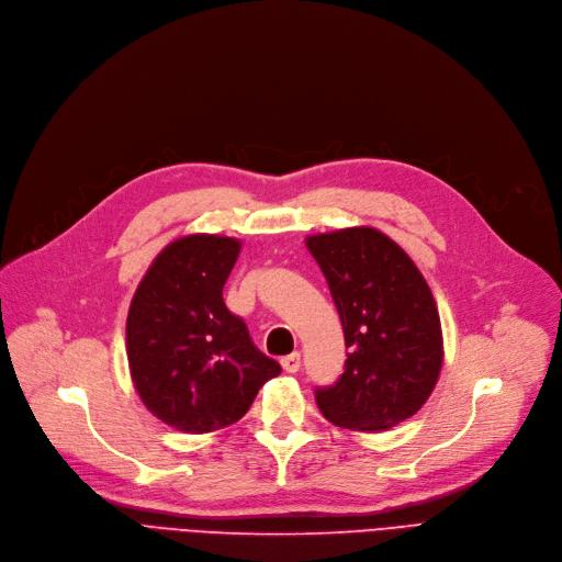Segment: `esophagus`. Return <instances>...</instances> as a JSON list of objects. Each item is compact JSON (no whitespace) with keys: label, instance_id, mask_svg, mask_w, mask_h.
I'll return each instance as SVG.
<instances>
[{"label":"esophagus","instance_id":"34e87169","mask_svg":"<svg viewBox=\"0 0 562 562\" xmlns=\"http://www.w3.org/2000/svg\"><path fill=\"white\" fill-rule=\"evenodd\" d=\"M282 369L286 373H296L301 369V352H291V356L282 358Z\"/></svg>","mask_w":562,"mask_h":562}]
</instances>
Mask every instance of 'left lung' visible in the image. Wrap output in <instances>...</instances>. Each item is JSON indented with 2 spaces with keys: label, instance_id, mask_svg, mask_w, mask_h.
I'll list each match as a JSON object with an SVG mask.
<instances>
[{
  "label": "left lung",
  "instance_id": "left-lung-1",
  "mask_svg": "<svg viewBox=\"0 0 562 562\" xmlns=\"http://www.w3.org/2000/svg\"><path fill=\"white\" fill-rule=\"evenodd\" d=\"M307 250L328 280L348 348L339 382L316 392L321 415L375 432L417 415L445 362L432 291L417 263L369 225L312 234Z\"/></svg>",
  "mask_w": 562,
  "mask_h": 562
}]
</instances>
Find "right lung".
I'll return each mask as SVG.
<instances>
[{
  "mask_svg": "<svg viewBox=\"0 0 562 562\" xmlns=\"http://www.w3.org/2000/svg\"><path fill=\"white\" fill-rule=\"evenodd\" d=\"M241 239L187 234L145 271L127 314V362L143 405L182 432L239 422L282 369L223 301Z\"/></svg>",
  "mask_w": 562,
  "mask_h": 562,
  "instance_id": "add662e5",
  "label": "right lung"
}]
</instances>
